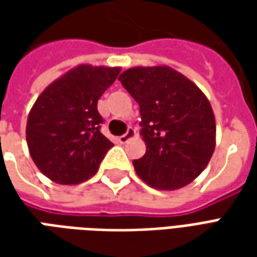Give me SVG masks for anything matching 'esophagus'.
I'll list each match as a JSON object with an SVG mask.
<instances>
[{"label":"esophagus","mask_w":257,"mask_h":257,"mask_svg":"<svg viewBox=\"0 0 257 257\" xmlns=\"http://www.w3.org/2000/svg\"><path fill=\"white\" fill-rule=\"evenodd\" d=\"M135 136H136V131L129 126L128 131H126V134L122 135V136H119L118 140H119V143H121V145H125V143H128L131 139H134Z\"/></svg>","instance_id":"34e87169"}]
</instances>
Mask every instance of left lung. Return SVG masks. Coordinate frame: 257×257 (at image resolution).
Instances as JSON below:
<instances>
[{
  "label": "left lung",
  "instance_id": "8db88e82",
  "mask_svg": "<svg viewBox=\"0 0 257 257\" xmlns=\"http://www.w3.org/2000/svg\"><path fill=\"white\" fill-rule=\"evenodd\" d=\"M140 107L146 154L135 171L157 190H178L198 178L216 146V121L208 97L169 66L128 68L119 75Z\"/></svg>",
  "mask_w": 257,
  "mask_h": 257
}]
</instances>
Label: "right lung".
<instances>
[{"label":"right lung","instance_id":"add662e5","mask_svg":"<svg viewBox=\"0 0 257 257\" xmlns=\"http://www.w3.org/2000/svg\"><path fill=\"white\" fill-rule=\"evenodd\" d=\"M121 67L79 64L42 90L31 107L26 140L37 168L59 184L92 178L112 143L100 132L97 100Z\"/></svg>","mask_w":257,"mask_h":257}]
</instances>
